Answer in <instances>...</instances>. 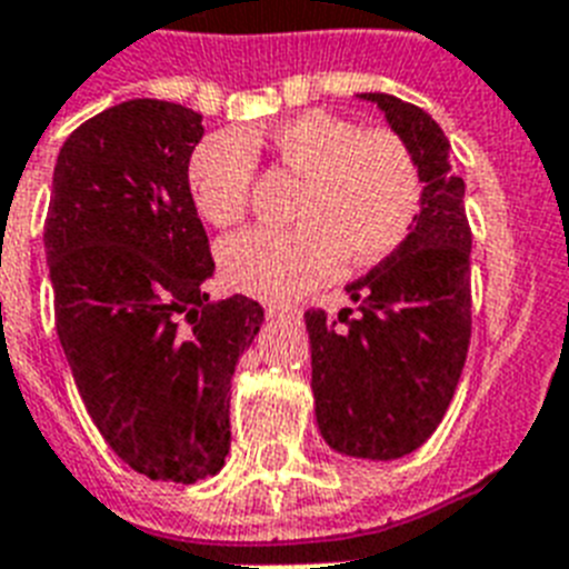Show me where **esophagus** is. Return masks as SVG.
<instances>
[{
    "label": "esophagus",
    "mask_w": 569,
    "mask_h": 569,
    "mask_svg": "<svg viewBox=\"0 0 569 569\" xmlns=\"http://www.w3.org/2000/svg\"><path fill=\"white\" fill-rule=\"evenodd\" d=\"M269 316L277 318V321H289V325H295V321H300V312L298 309H283V307H271Z\"/></svg>",
    "instance_id": "1"
}]
</instances>
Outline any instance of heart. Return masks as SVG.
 Segmentation results:
<instances>
[{
	"label": "heart",
	"instance_id": "heart-1",
	"mask_svg": "<svg viewBox=\"0 0 569 569\" xmlns=\"http://www.w3.org/2000/svg\"><path fill=\"white\" fill-rule=\"evenodd\" d=\"M269 149L303 178L295 228H248L219 244L221 277L262 300H292L341 269H371L400 248L420 180L403 142L362 131L327 110H303L269 131L212 133L189 157V192L212 228L242 219L253 180V151Z\"/></svg>",
	"mask_w": 569,
	"mask_h": 569
}]
</instances>
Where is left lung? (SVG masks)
<instances>
[{
	"instance_id": "left-lung-1",
	"label": "left lung",
	"mask_w": 569,
	"mask_h": 569,
	"mask_svg": "<svg viewBox=\"0 0 569 569\" xmlns=\"http://www.w3.org/2000/svg\"><path fill=\"white\" fill-rule=\"evenodd\" d=\"M359 99L382 110L423 189L400 248L348 283L357 312H307L312 397L332 450L391 461L436 432L459 386L470 345V228L441 124L389 92Z\"/></svg>"
}]
</instances>
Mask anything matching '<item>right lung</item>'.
Wrapping results in <instances>:
<instances>
[{
	"label": "right lung",
	"instance_id": "add662e5",
	"mask_svg": "<svg viewBox=\"0 0 569 569\" xmlns=\"http://www.w3.org/2000/svg\"><path fill=\"white\" fill-rule=\"evenodd\" d=\"M201 113L160 99L69 133L43 244L60 348L92 423L137 473L192 485L230 450V382L262 307L210 300L216 262L189 192Z\"/></svg>",
	"mask_w": 569,
	"mask_h": 569
}]
</instances>
